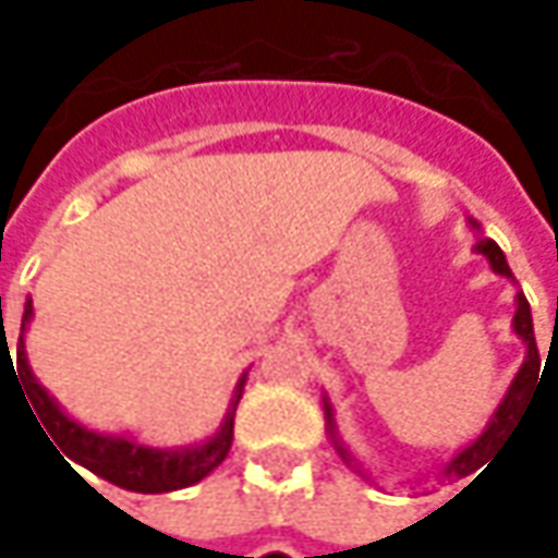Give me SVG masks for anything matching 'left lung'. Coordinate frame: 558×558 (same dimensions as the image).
<instances>
[{
    "instance_id": "left-lung-1",
    "label": "left lung",
    "mask_w": 558,
    "mask_h": 558,
    "mask_svg": "<svg viewBox=\"0 0 558 558\" xmlns=\"http://www.w3.org/2000/svg\"><path fill=\"white\" fill-rule=\"evenodd\" d=\"M478 254H484L487 260H490V267L494 272H500V276H509L512 279V269L506 264L504 251L497 242H490V239H482L478 242ZM515 301H519V311H515V319H512V326H515V335L522 338L527 344V356L525 363H522V369L515 375V381H512V388H509V395L500 403V410L494 413L490 418V425H487V432H484L482 438L475 440V444H469L465 450H462L457 460L447 465V475H472L475 469H482L484 462L494 457V450L500 447V440L509 435V428H512V422H519V413H522V403H525L531 391L537 388V375H541V354H537V341H534V323H531V307H527L525 294L519 291L515 294ZM326 418H329V425H332V407L326 403ZM335 428V425H332ZM338 453L348 460V453L338 447Z\"/></svg>"
}]
</instances>
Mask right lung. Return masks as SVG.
I'll list each match as a JSON object with an SVG mask.
<instances>
[{
  "label": "right lung",
  "mask_w": 558,
  "mask_h": 558,
  "mask_svg": "<svg viewBox=\"0 0 558 558\" xmlns=\"http://www.w3.org/2000/svg\"><path fill=\"white\" fill-rule=\"evenodd\" d=\"M31 301L24 307V329H27V319H31ZM0 319H2V298H0ZM5 354V360H11L9 351V338L2 335L0 341V356ZM19 369L14 371L17 388L24 391V400L27 407L33 403L36 416L43 422V435L52 438L58 444V450L64 453L61 460L66 462H80L83 469L96 472L98 478L105 482L118 484V487H126V490H136V494H170V490H183V487H192L202 478H207L220 462L226 460L229 453V444H232V413L226 416L223 428L217 438H210L202 447H189V450H151V447H142L136 440L126 438H108V435H96V432H86L83 425H76L74 418H68L52 397L46 395V388L33 378L31 366H27V356L17 344ZM13 369V363H11ZM242 385L245 378L239 381V391H235V400H232V410L242 397ZM71 465V463H68ZM74 469V465H71ZM76 472V469H74Z\"/></svg>",
  "instance_id": "right-lung-1"
}]
</instances>
